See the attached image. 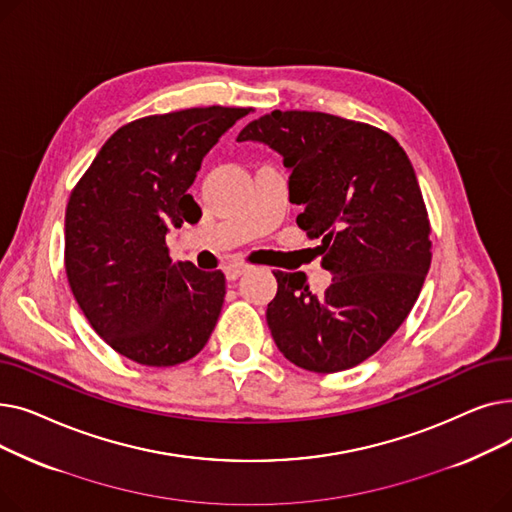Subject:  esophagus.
<instances>
[{"label": "esophagus", "mask_w": 512, "mask_h": 512, "mask_svg": "<svg viewBox=\"0 0 512 512\" xmlns=\"http://www.w3.org/2000/svg\"><path fill=\"white\" fill-rule=\"evenodd\" d=\"M247 270H249L247 265H240V263H230V265H226V267H224V274H226V280L234 282V280H238L242 274H245Z\"/></svg>", "instance_id": "esophagus-1"}]
</instances>
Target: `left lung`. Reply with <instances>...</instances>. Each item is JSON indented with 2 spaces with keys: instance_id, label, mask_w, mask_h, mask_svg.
I'll return each instance as SVG.
<instances>
[{
  "instance_id": "8db88e82",
  "label": "left lung",
  "mask_w": 512,
  "mask_h": 512,
  "mask_svg": "<svg viewBox=\"0 0 512 512\" xmlns=\"http://www.w3.org/2000/svg\"><path fill=\"white\" fill-rule=\"evenodd\" d=\"M238 143H263L290 172L297 224L334 274L313 294L303 272H274L267 326L280 353L317 373L351 369L380 351L411 313L432 263V240L411 161L388 132L324 112H272Z\"/></svg>"
}]
</instances>
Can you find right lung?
Returning a JSON list of instances; mask_svg holds the SVG:
<instances>
[{
	"mask_svg": "<svg viewBox=\"0 0 512 512\" xmlns=\"http://www.w3.org/2000/svg\"><path fill=\"white\" fill-rule=\"evenodd\" d=\"M251 110L193 107L118 128L66 207V274L93 330L149 367L193 359L224 305L222 272L174 263L166 234L197 224L188 195L203 157Z\"/></svg>",
	"mask_w": 512,
	"mask_h": 512,
	"instance_id": "right-lung-1",
	"label": "right lung"
}]
</instances>
